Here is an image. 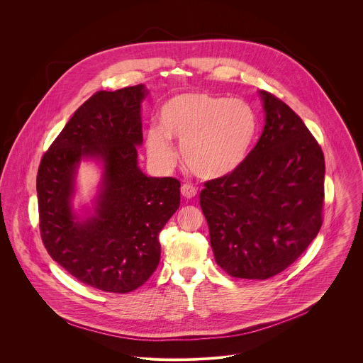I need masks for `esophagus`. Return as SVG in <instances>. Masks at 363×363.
I'll return each mask as SVG.
<instances>
[{
    "label": "esophagus",
    "instance_id": "obj_1",
    "mask_svg": "<svg viewBox=\"0 0 363 363\" xmlns=\"http://www.w3.org/2000/svg\"><path fill=\"white\" fill-rule=\"evenodd\" d=\"M196 194H197V189H196L193 184L186 183V184L182 186V196H183V197H186V199H193V197H196Z\"/></svg>",
    "mask_w": 363,
    "mask_h": 363
}]
</instances>
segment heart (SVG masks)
Returning <instances> with one entry per match:
<instances>
[{"instance_id": "heart-1", "label": "heart", "mask_w": 363, "mask_h": 363, "mask_svg": "<svg viewBox=\"0 0 363 363\" xmlns=\"http://www.w3.org/2000/svg\"><path fill=\"white\" fill-rule=\"evenodd\" d=\"M162 127L147 131L148 154L159 166L170 167L182 144L186 166L199 177L219 179L235 172L256 138L259 118L243 99H228L209 92L183 94L160 108Z\"/></svg>"}]
</instances>
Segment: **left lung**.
<instances>
[{
    "mask_svg": "<svg viewBox=\"0 0 363 363\" xmlns=\"http://www.w3.org/2000/svg\"><path fill=\"white\" fill-rule=\"evenodd\" d=\"M265 125L230 174L206 182L200 206L216 264L230 277L267 279L308 249L323 223L324 155L302 118L259 91Z\"/></svg>",
    "mask_w": 363,
    "mask_h": 363,
    "instance_id": "obj_1",
    "label": "left lung"
}]
</instances>
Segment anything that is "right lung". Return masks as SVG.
<instances>
[{
	"label": "right lung",
	"instance_id": "1",
	"mask_svg": "<svg viewBox=\"0 0 363 363\" xmlns=\"http://www.w3.org/2000/svg\"><path fill=\"white\" fill-rule=\"evenodd\" d=\"M144 85L101 91L78 107L40 160L36 189L48 253L78 281L127 294L155 272L159 232L180 206V182L148 177L137 164L143 144ZM104 162L96 215L79 223L70 209L81 157Z\"/></svg>",
	"mask_w": 363,
	"mask_h": 363
}]
</instances>
